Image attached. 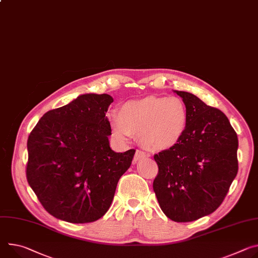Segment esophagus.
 Here are the masks:
<instances>
[{
  "label": "esophagus",
  "instance_id": "1",
  "mask_svg": "<svg viewBox=\"0 0 258 258\" xmlns=\"http://www.w3.org/2000/svg\"><path fill=\"white\" fill-rule=\"evenodd\" d=\"M147 156H148V155H147L145 152H143V151H141V150H137V151H136V154H135V156H134L133 162H134V163H137L139 160L144 159V158H146Z\"/></svg>",
  "mask_w": 258,
  "mask_h": 258
}]
</instances>
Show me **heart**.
Instances as JSON below:
<instances>
[{"label": "heart", "instance_id": "b5f03b06", "mask_svg": "<svg viewBox=\"0 0 258 258\" xmlns=\"http://www.w3.org/2000/svg\"><path fill=\"white\" fill-rule=\"evenodd\" d=\"M188 112L177 97L149 96L130 101L119 107L118 115H109L113 137L126 143L133 135L139 137L146 148L166 150L175 146L183 137Z\"/></svg>", "mask_w": 258, "mask_h": 258}]
</instances>
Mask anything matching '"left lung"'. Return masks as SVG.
Wrapping results in <instances>:
<instances>
[{"mask_svg": "<svg viewBox=\"0 0 258 258\" xmlns=\"http://www.w3.org/2000/svg\"><path fill=\"white\" fill-rule=\"evenodd\" d=\"M182 98L188 121L180 141L154 155L153 190L162 212L176 222L207 216L221 205L238 173V136L225 114L190 92Z\"/></svg>", "mask_w": 258, "mask_h": 258, "instance_id": "1", "label": "left lung"}]
</instances>
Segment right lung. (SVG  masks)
<instances>
[{
    "mask_svg": "<svg viewBox=\"0 0 258 258\" xmlns=\"http://www.w3.org/2000/svg\"><path fill=\"white\" fill-rule=\"evenodd\" d=\"M113 98L85 93L45 113L28 139L27 179L49 214L87 223L106 214L135 149L110 148L106 113Z\"/></svg>",
    "mask_w": 258,
    "mask_h": 258,
    "instance_id": "add662e5",
    "label": "right lung"
}]
</instances>
